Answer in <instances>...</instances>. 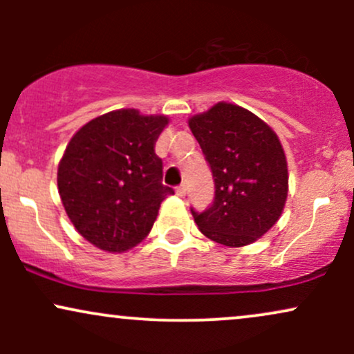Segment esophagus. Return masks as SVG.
Wrapping results in <instances>:
<instances>
[{
  "instance_id": "34e87169",
  "label": "esophagus",
  "mask_w": 354,
  "mask_h": 354,
  "mask_svg": "<svg viewBox=\"0 0 354 354\" xmlns=\"http://www.w3.org/2000/svg\"><path fill=\"white\" fill-rule=\"evenodd\" d=\"M176 194H178V196L185 198V196H186V186H185V185L178 186V188H176Z\"/></svg>"
}]
</instances>
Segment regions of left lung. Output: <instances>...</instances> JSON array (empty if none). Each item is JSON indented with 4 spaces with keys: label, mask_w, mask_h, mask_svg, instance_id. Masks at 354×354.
Masks as SVG:
<instances>
[{
    "label": "left lung",
    "mask_w": 354,
    "mask_h": 354,
    "mask_svg": "<svg viewBox=\"0 0 354 354\" xmlns=\"http://www.w3.org/2000/svg\"><path fill=\"white\" fill-rule=\"evenodd\" d=\"M189 128L214 181L213 203L191 214L205 236L245 246L278 221L288 196L283 146L265 121L236 104L218 103L193 116Z\"/></svg>",
    "instance_id": "obj_1"
}]
</instances>
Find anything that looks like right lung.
<instances>
[{
  "label": "right lung",
  "instance_id": "1",
  "mask_svg": "<svg viewBox=\"0 0 354 354\" xmlns=\"http://www.w3.org/2000/svg\"><path fill=\"white\" fill-rule=\"evenodd\" d=\"M166 116L118 109L86 123L71 138L58 168V189L78 233L109 253L148 236L161 201L163 160L154 153Z\"/></svg>",
  "mask_w": 354,
  "mask_h": 354
}]
</instances>
